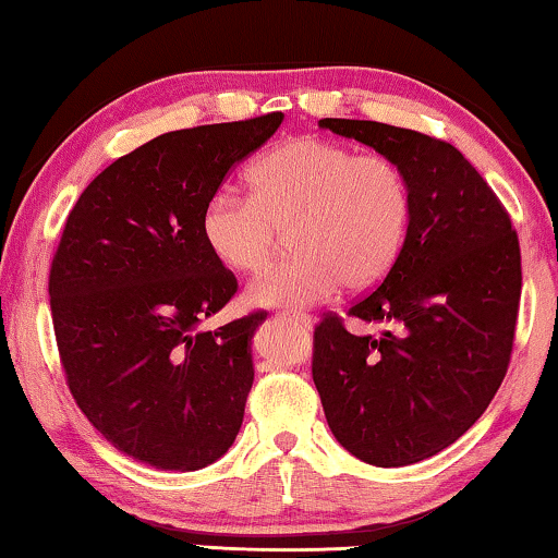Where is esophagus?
Listing matches in <instances>:
<instances>
[{
    "label": "esophagus",
    "instance_id": "1",
    "mask_svg": "<svg viewBox=\"0 0 558 558\" xmlns=\"http://www.w3.org/2000/svg\"><path fill=\"white\" fill-rule=\"evenodd\" d=\"M281 317H284V319H292V323H296V325H302L304 330H310V327H312V317H310V315H304V312L284 310V312H281Z\"/></svg>",
    "mask_w": 558,
    "mask_h": 558
}]
</instances>
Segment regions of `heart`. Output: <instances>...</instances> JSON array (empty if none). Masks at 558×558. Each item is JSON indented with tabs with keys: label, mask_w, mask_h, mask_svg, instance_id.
I'll return each instance as SVG.
<instances>
[{
	"label": "heart",
	"mask_w": 558,
	"mask_h": 558,
	"mask_svg": "<svg viewBox=\"0 0 558 558\" xmlns=\"http://www.w3.org/2000/svg\"><path fill=\"white\" fill-rule=\"evenodd\" d=\"M248 197L218 193L201 213V235L233 274L262 271L281 233L296 254L248 287L258 307H307L340 284L376 287L407 241L411 190L384 155L296 136L251 162Z\"/></svg>",
	"instance_id": "1"
}]
</instances>
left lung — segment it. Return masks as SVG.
<instances>
[{
  "mask_svg": "<svg viewBox=\"0 0 558 558\" xmlns=\"http://www.w3.org/2000/svg\"><path fill=\"white\" fill-rule=\"evenodd\" d=\"M319 126L368 144L411 190L407 241L380 284L315 327L312 378L335 439L357 460L403 468L441 452L506 378L521 302V246L498 195L452 144L357 119Z\"/></svg>",
  "mask_w": 558,
  "mask_h": 558,
  "instance_id": "left-lung-1",
  "label": "left lung"
}]
</instances>
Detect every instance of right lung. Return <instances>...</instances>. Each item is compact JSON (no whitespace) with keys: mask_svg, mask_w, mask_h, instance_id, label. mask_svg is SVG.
I'll return each instance as SVG.
<instances>
[{"mask_svg":"<svg viewBox=\"0 0 558 558\" xmlns=\"http://www.w3.org/2000/svg\"><path fill=\"white\" fill-rule=\"evenodd\" d=\"M281 119L167 132L106 167L68 213L48 284L68 388L106 441L149 468H208L241 429L266 315L201 330L239 289L201 213Z\"/></svg>","mask_w":558,"mask_h":558,"instance_id":"obj_1","label":"right lung"}]
</instances>
